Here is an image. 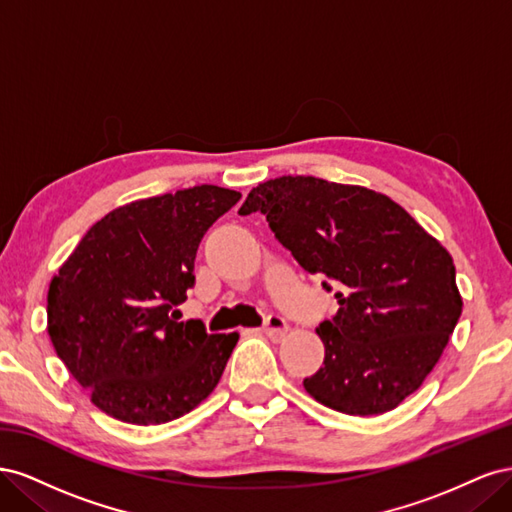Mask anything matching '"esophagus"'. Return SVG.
<instances>
[{"instance_id": "esophagus-1", "label": "esophagus", "mask_w": 512, "mask_h": 512, "mask_svg": "<svg viewBox=\"0 0 512 512\" xmlns=\"http://www.w3.org/2000/svg\"><path fill=\"white\" fill-rule=\"evenodd\" d=\"M262 333L271 339H282L288 333V324L282 316H267L265 324H262Z\"/></svg>"}]
</instances>
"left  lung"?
I'll return each mask as SVG.
<instances>
[{"label": "left lung", "mask_w": 512, "mask_h": 512, "mask_svg": "<svg viewBox=\"0 0 512 512\" xmlns=\"http://www.w3.org/2000/svg\"><path fill=\"white\" fill-rule=\"evenodd\" d=\"M241 215H267L294 260L324 277L337 314L316 333L324 363L303 380L322 406L352 416L397 408L438 363L461 316L455 265L389 196L318 177H277Z\"/></svg>", "instance_id": "1"}]
</instances>
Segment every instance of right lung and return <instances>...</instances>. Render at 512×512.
Instances as JSON below:
<instances>
[{
	"mask_svg": "<svg viewBox=\"0 0 512 512\" xmlns=\"http://www.w3.org/2000/svg\"><path fill=\"white\" fill-rule=\"evenodd\" d=\"M241 194L196 185L111 211L87 230L49 286L55 352L94 404L132 425H162L218 386L237 333L179 322L194 258Z\"/></svg>",
	"mask_w": 512,
	"mask_h": 512,
	"instance_id": "add662e5",
	"label": "right lung"
}]
</instances>
